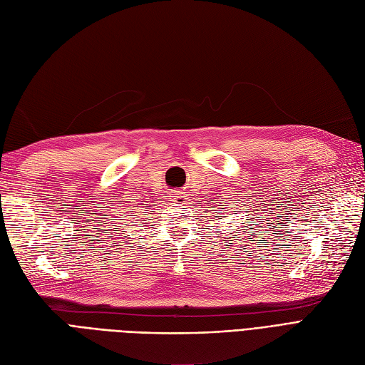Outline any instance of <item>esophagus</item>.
Wrapping results in <instances>:
<instances>
[{
  "label": "esophagus",
  "mask_w": 365,
  "mask_h": 365,
  "mask_svg": "<svg viewBox=\"0 0 365 365\" xmlns=\"http://www.w3.org/2000/svg\"><path fill=\"white\" fill-rule=\"evenodd\" d=\"M187 200H189V197H187L185 192H173L172 193V201L176 204H185Z\"/></svg>",
  "instance_id": "34e87169"
}]
</instances>
